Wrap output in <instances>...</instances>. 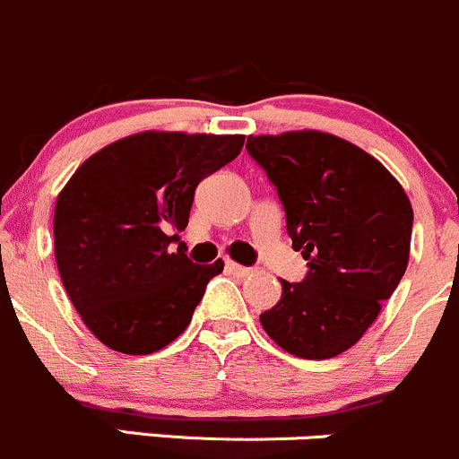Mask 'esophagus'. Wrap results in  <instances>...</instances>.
I'll use <instances>...</instances> for the list:
<instances>
[{
    "instance_id": "esophagus-1",
    "label": "esophagus",
    "mask_w": 459,
    "mask_h": 459,
    "mask_svg": "<svg viewBox=\"0 0 459 459\" xmlns=\"http://www.w3.org/2000/svg\"><path fill=\"white\" fill-rule=\"evenodd\" d=\"M225 269H228L230 273H234L236 278H249V275L255 271V269H251V267H243V264H238V263H231V260H228V263H225Z\"/></svg>"
}]
</instances>
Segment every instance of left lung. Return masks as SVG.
I'll use <instances>...</instances> for the list:
<instances>
[{
	"mask_svg": "<svg viewBox=\"0 0 459 459\" xmlns=\"http://www.w3.org/2000/svg\"><path fill=\"white\" fill-rule=\"evenodd\" d=\"M287 216L302 282L260 315L264 333L302 359H333L359 342L405 275L413 212L381 161L319 131L247 137Z\"/></svg>",
	"mask_w": 459,
	"mask_h": 459,
	"instance_id": "left-lung-1",
	"label": "left lung"
}]
</instances>
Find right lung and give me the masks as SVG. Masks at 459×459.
Here are the masks:
<instances>
[{
  "label": "right lung",
  "mask_w": 459,
  "mask_h": 459,
  "mask_svg": "<svg viewBox=\"0 0 459 459\" xmlns=\"http://www.w3.org/2000/svg\"><path fill=\"white\" fill-rule=\"evenodd\" d=\"M243 135L146 131L105 146L56 199L54 254L63 287L105 346L151 354L188 328L223 260L175 252L195 190L238 157Z\"/></svg>",
  "instance_id": "obj_1"
}]
</instances>
